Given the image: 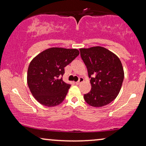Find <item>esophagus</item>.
Wrapping results in <instances>:
<instances>
[{
	"label": "esophagus",
	"instance_id": "esophagus-1",
	"mask_svg": "<svg viewBox=\"0 0 146 146\" xmlns=\"http://www.w3.org/2000/svg\"><path fill=\"white\" fill-rule=\"evenodd\" d=\"M83 81H84V79H83V77H80V78H79V80H78V81H77V82H76V83H76V84H77V85H79V84H81V83H82Z\"/></svg>",
	"mask_w": 146,
	"mask_h": 146
}]
</instances>
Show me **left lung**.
I'll return each mask as SVG.
<instances>
[{
    "label": "left lung",
    "instance_id": "obj_1",
    "mask_svg": "<svg viewBox=\"0 0 146 146\" xmlns=\"http://www.w3.org/2000/svg\"><path fill=\"white\" fill-rule=\"evenodd\" d=\"M79 50L91 78V89L84 95L85 101L95 108L110 104L117 98L123 81L121 61L117 55L102 46L80 48Z\"/></svg>",
    "mask_w": 146,
    "mask_h": 146
}]
</instances>
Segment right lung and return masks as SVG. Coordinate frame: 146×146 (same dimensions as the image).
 <instances>
[{
    "instance_id": "obj_1",
    "label": "right lung",
    "mask_w": 146,
    "mask_h": 146,
    "mask_svg": "<svg viewBox=\"0 0 146 146\" xmlns=\"http://www.w3.org/2000/svg\"><path fill=\"white\" fill-rule=\"evenodd\" d=\"M79 55L76 48L52 47L31 61L27 71V83L38 102L44 106L54 107L63 102L71 87L62 79L64 68Z\"/></svg>"
}]
</instances>
